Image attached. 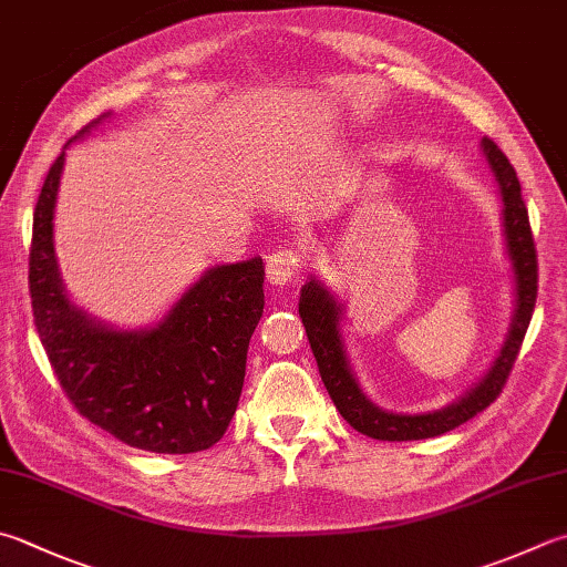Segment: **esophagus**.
Here are the masks:
<instances>
[{
	"instance_id": "1",
	"label": "esophagus",
	"mask_w": 567,
	"mask_h": 567,
	"mask_svg": "<svg viewBox=\"0 0 567 567\" xmlns=\"http://www.w3.org/2000/svg\"><path fill=\"white\" fill-rule=\"evenodd\" d=\"M298 271H301V254L296 249L281 247L266 256V279L274 286H288L296 279Z\"/></svg>"
}]
</instances>
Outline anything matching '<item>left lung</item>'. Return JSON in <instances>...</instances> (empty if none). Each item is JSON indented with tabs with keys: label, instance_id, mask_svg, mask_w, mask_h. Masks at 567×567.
Segmentation results:
<instances>
[{
	"label": "left lung",
	"instance_id": "obj_1",
	"mask_svg": "<svg viewBox=\"0 0 567 567\" xmlns=\"http://www.w3.org/2000/svg\"><path fill=\"white\" fill-rule=\"evenodd\" d=\"M482 153L494 173L498 197H501V227H504L506 256L511 264V279H514V313H511L508 333L504 338L498 355L491 362L478 382H474L462 398L444 404L432 412H390L382 410L380 404L372 402L358 380V372L352 368L348 355V346L343 338V311L346 306L340 298L311 274L301 286V298H298V313L306 326L308 343L318 362L320 380H323L330 400L343 414V420L362 434L382 442H412V440H430L454 426L472 420L474 414L484 412L491 402L498 398L501 388L514 368L516 355L526 336L533 308H536L538 293V264L536 247H533V234L528 221V209L523 205L520 183L516 177L514 165L508 157L498 151L494 141L484 137Z\"/></svg>",
	"mask_w": 567,
	"mask_h": 567
}]
</instances>
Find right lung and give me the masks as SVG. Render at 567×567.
Returning <instances> with one entry per match:
<instances>
[{
    "instance_id": "right-lung-1",
    "label": "right lung",
    "mask_w": 567,
    "mask_h": 567,
    "mask_svg": "<svg viewBox=\"0 0 567 567\" xmlns=\"http://www.w3.org/2000/svg\"><path fill=\"white\" fill-rule=\"evenodd\" d=\"M41 187L29 251L34 323L76 410L135 450L192 454L215 446L237 412L247 350L264 313V261L212 266L153 326L117 328L83 311L63 286L53 212L66 147Z\"/></svg>"
}]
</instances>
